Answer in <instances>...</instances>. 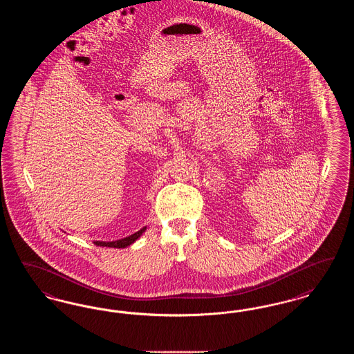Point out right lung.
<instances>
[{
    "label": "right lung",
    "instance_id": "1",
    "mask_svg": "<svg viewBox=\"0 0 354 354\" xmlns=\"http://www.w3.org/2000/svg\"><path fill=\"white\" fill-rule=\"evenodd\" d=\"M146 231V227H143L142 230H139L138 232H135L133 235L127 236L124 239L115 240V241H94L95 245L98 247H110V248H126L129 245H131L136 239H139L142 234Z\"/></svg>",
    "mask_w": 354,
    "mask_h": 354
}]
</instances>
